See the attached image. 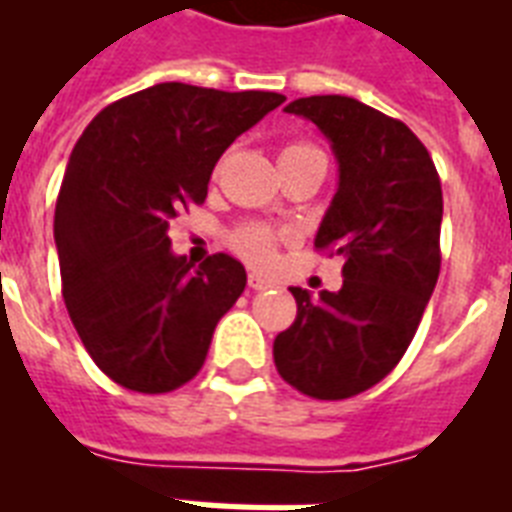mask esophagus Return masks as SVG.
<instances>
[{
	"label": "esophagus",
	"instance_id": "34e87169",
	"mask_svg": "<svg viewBox=\"0 0 512 512\" xmlns=\"http://www.w3.org/2000/svg\"><path fill=\"white\" fill-rule=\"evenodd\" d=\"M248 288H251V291H267V288H272V283L259 275H248Z\"/></svg>",
	"mask_w": 512,
	"mask_h": 512
}]
</instances>
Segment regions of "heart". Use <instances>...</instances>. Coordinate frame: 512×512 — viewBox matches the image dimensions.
<instances>
[{
  "mask_svg": "<svg viewBox=\"0 0 512 512\" xmlns=\"http://www.w3.org/2000/svg\"><path fill=\"white\" fill-rule=\"evenodd\" d=\"M301 152H315L312 144H288L280 152V157H291V154ZM277 243H280V235L275 229L267 227V224H243L237 227L232 235H229V245L237 256H243L248 264L253 267H267L269 261L275 259Z\"/></svg>",
  "mask_w": 512,
  "mask_h": 512,
  "instance_id": "1",
  "label": "heart"
}]
</instances>
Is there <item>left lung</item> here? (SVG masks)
<instances>
[{"label": "left lung", "mask_w": 512, "mask_h": 512, "mask_svg": "<svg viewBox=\"0 0 512 512\" xmlns=\"http://www.w3.org/2000/svg\"><path fill=\"white\" fill-rule=\"evenodd\" d=\"M285 112L315 122L339 162L315 248L342 256L344 283L315 299L291 288L296 320L272 352L291 387L344 400L382 382L417 334L441 272V178L403 122L355 98L310 95Z\"/></svg>", "instance_id": "8db88e82"}]
</instances>
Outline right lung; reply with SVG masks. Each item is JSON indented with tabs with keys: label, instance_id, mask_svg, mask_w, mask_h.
Instances as JSON below:
<instances>
[{
	"label": "right lung",
	"instance_id": "obj_1",
	"mask_svg": "<svg viewBox=\"0 0 512 512\" xmlns=\"http://www.w3.org/2000/svg\"><path fill=\"white\" fill-rule=\"evenodd\" d=\"M283 101L162 82L109 104L79 136L55 202L63 301L95 366L122 387L160 395L205 363L248 277L227 253L197 269L173 256L170 221L205 202L227 146Z\"/></svg>",
	"mask_w": 512,
	"mask_h": 512
}]
</instances>
